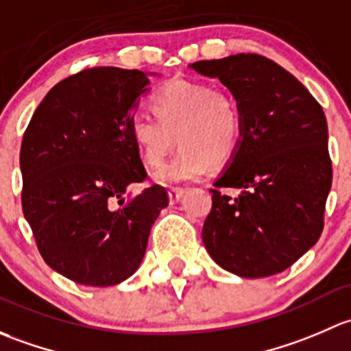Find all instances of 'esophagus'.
Wrapping results in <instances>:
<instances>
[{"label":"esophagus","instance_id":"1","mask_svg":"<svg viewBox=\"0 0 351 351\" xmlns=\"http://www.w3.org/2000/svg\"><path fill=\"white\" fill-rule=\"evenodd\" d=\"M184 193H186V191H184L182 187H171V189H169V199H171L172 204H176V202L182 197Z\"/></svg>","mask_w":351,"mask_h":351}]
</instances>
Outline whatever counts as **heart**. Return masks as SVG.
I'll return each instance as SVG.
<instances>
[{
	"mask_svg": "<svg viewBox=\"0 0 351 351\" xmlns=\"http://www.w3.org/2000/svg\"><path fill=\"white\" fill-rule=\"evenodd\" d=\"M154 114L136 113L130 120V138L147 167L164 164L177 143L180 150L158 169L162 184L199 179L213 165H225L241 142V111L221 88L202 82L174 81L152 97Z\"/></svg>",
	"mask_w": 351,
	"mask_h": 351,
	"instance_id": "1",
	"label": "heart"
}]
</instances>
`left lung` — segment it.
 <instances>
[{
  "label": "left lung",
  "instance_id": "1",
  "mask_svg": "<svg viewBox=\"0 0 351 351\" xmlns=\"http://www.w3.org/2000/svg\"><path fill=\"white\" fill-rule=\"evenodd\" d=\"M191 67L218 77L241 111L240 147L209 189L206 250L219 267L247 279L284 272L323 233L333 180L323 108L291 72L258 53ZM223 186L242 193L231 198Z\"/></svg>",
  "mask_w": 351,
  "mask_h": 351
}]
</instances>
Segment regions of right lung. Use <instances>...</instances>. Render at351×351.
Masks as SVG:
<instances>
[{
  "label": "right lung",
  "instance_id": "right-lung-1",
  "mask_svg": "<svg viewBox=\"0 0 351 351\" xmlns=\"http://www.w3.org/2000/svg\"><path fill=\"white\" fill-rule=\"evenodd\" d=\"M147 84L136 69H84L47 93L23 133V215L47 265L77 284L128 279L169 206L158 184L130 197L147 179L128 130Z\"/></svg>",
  "mask_w": 351,
  "mask_h": 351
}]
</instances>
